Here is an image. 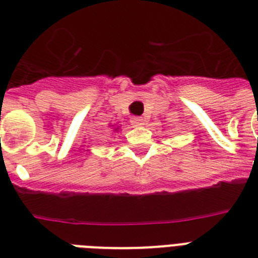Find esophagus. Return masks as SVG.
I'll use <instances>...</instances> for the list:
<instances>
[{"label": "esophagus", "mask_w": 258, "mask_h": 258, "mask_svg": "<svg viewBox=\"0 0 258 258\" xmlns=\"http://www.w3.org/2000/svg\"><path fill=\"white\" fill-rule=\"evenodd\" d=\"M131 123H133L134 125H142L143 124V119H142V117H133V119H131Z\"/></svg>", "instance_id": "34e87169"}]
</instances>
